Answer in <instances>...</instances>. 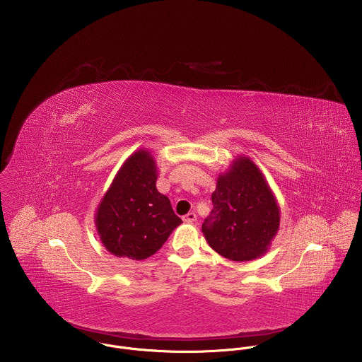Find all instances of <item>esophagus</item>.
Returning a JSON list of instances; mask_svg holds the SVG:
<instances>
[{
    "label": "esophagus",
    "instance_id": "34e87169",
    "mask_svg": "<svg viewBox=\"0 0 362 362\" xmlns=\"http://www.w3.org/2000/svg\"><path fill=\"white\" fill-rule=\"evenodd\" d=\"M182 220H184L185 223H194V221L197 220V214H195L194 211H189V213H187V214L182 217Z\"/></svg>",
    "mask_w": 362,
    "mask_h": 362
}]
</instances>
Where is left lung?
Wrapping results in <instances>:
<instances>
[{
	"label": "left lung",
	"mask_w": 362,
	"mask_h": 362,
	"mask_svg": "<svg viewBox=\"0 0 362 362\" xmlns=\"http://www.w3.org/2000/svg\"><path fill=\"white\" fill-rule=\"evenodd\" d=\"M211 202L202 233L217 254L235 262L266 254L279 231L280 207L250 157L240 156L218 175Z\"/></svg>",
	"instance_id": "1"
}]
</instances>
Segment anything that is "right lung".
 I'll use <instances>...</instances> for the list:
<instances>
[{
  "mask_svg": "<svg viewBox=\"0 0 362 362\" xmlns=\"http://www.w3.org/2000/svg\"><path fill=\"white\" fill-rule=\"evenodd\" d=\"M157 167L148 151L129 156L96 211L105 250L118 258L142 260L156 254L182 220L156 188Z\"/></svg>",
  "mask_w": 362,
  "mask_h": 362,
  "instance_id": "right-lung-1",
  "label": "right lung"
}]
</instances>
